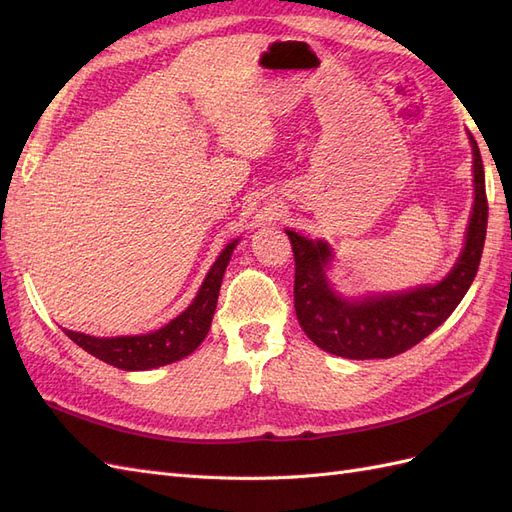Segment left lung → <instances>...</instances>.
I'll return each mask as SVG.
<instances>
[{"label":"left lung","mask_w":512,"mask_h":512,"mask_svg":"<svg viewBox=\"0 0 512 512\" xmlns=\"http://www.w3.org/2000/svg\"><path fill=\"white\" fill-rule=\"evenodd\" d=\"M470 145L474 153V205L466 245L451 273L436 286L346 299L327 280L333 260L329 243L286 230L294 254V312L301 329L318 348L354 361L391 359L436 331L466 297L483 256L489 215L483 158L472 134Z\"/></svg>","instance_id":"1"}]
</instances>
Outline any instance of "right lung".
<instances>
[{"label":"right lung","mask_w":512,"mask_h":512,"mask_svg":"<svg viewBox=\"0 0 512 512\" xmlns=\"http://www.w3.org/2000/svg\"><path fill=\"white\" fill-rule=\"evenodd\" d=\"M237 243L239 239L224 247L188 309L164 324L162 329L126 337H91L76 331H66V335L91 356L126 371H145L181 361L183 356L192 354L200 346L211 329L222 277Z\"/></svg>","instance_id":"right-lung-1"}]
</instances>
